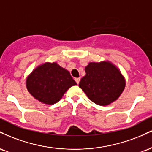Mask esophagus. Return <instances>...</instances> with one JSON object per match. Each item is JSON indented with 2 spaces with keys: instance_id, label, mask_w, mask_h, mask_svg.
Listing matches in <instances>:
<instances>
[{
  "instance_id": "34e87169",
  "label": "esophagus",
  "mask_w": 152,
  "mask_h": 152,
  "mask_svg": "<svg viewBox=\"0 0 152 152\" xmlns=\"http://www.w3.org/2000/svg\"><path fill=\"white\" fill-rule=\"evenodd\" d=\"M80 80H81V78H75V81H76V83H77V84H78V83H79Z\"/></svg>"
}]
</instances>
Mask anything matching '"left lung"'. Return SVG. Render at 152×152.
<instances>
[{
	"instance_id": "obj_1",
	"label": "left lung",
	"mask_w": 152,
	"mask_h": 152,
	"mask_svg": "<svg viewBox=\"0 0 152 152\" xmlns=\"http://www.w3.org/2000/svg\"><path fill=\"white\" fill-rule=\"evenodd\" d=\"M85 71L86 75L78 86L91 102L98 105L106 106L114 102L124 89V78L111 62H91Z\"/></svg>"
}]
</instances>
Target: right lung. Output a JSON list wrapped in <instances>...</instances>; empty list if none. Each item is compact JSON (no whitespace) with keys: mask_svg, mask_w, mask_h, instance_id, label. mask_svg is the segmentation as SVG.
<instances>
[{"mask_svg":"<svg viewBox=\"0 0 152 152\" xmlns=\"http://www.w3.org/2000/svg\"><path fill=\"white\" fill-rule=\"evenodd\" d=\"M77 85L69 71L56 63H45L38 66L26 79V87L31 95L46 104H54L69 88Z\"/></svg>","mask_w":152,"mask_h":152,"instance_id":"right-lung-1","label":"right lung"}]
</instances>
